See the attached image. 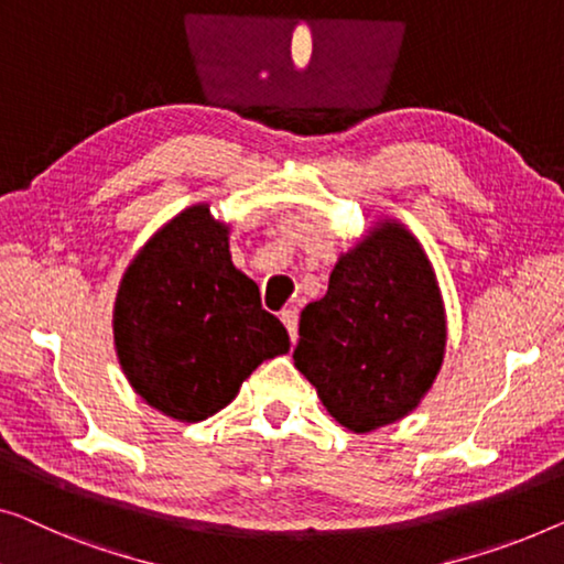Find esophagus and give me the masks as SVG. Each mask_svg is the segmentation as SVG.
<instances>
[{
    "instance_id": "esophagus-1",
    "label": "esophagus",
    "mask_w": 564,
    "mask_h": 564,
    "mask_svg": "<svg viewBox=\"0 0 564 564\" xmlns=\"http://www.w3.org/2000/svg\"><path fill=\"white\" fill-rule=\"evenodd\" d=\"M281 322H283L285 329H289L291 341H296V336H299V314H296V311L283 308L281 311Z\"/></svg>"
}]
</instances>
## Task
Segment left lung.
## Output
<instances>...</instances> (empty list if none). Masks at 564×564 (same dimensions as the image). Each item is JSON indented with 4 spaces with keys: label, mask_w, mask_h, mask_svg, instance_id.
Segmentation results:
<instances>
[{
    "label": "left lung",
    "mask_w": 564,
    "mask_h": 564,
    "mask_svg": "<svg viewBox=\"0 0 564 564\" xmlns=\"http://www.w3.org/2000/svg\"><path fill=\"white\" fill-rule=\"evenodd\" d=\"M445 304L423 242L380 217L301 311L293 365L336 423L372 433L413 413L445 357Z\"/></svg>",
    "instance_id": "8db88e82"
}]
</instances>
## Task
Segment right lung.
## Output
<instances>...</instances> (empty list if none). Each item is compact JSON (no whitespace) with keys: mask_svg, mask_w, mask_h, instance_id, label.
<instances>
[{"mask_svg":"<svg viewBox=\"0 0 564 564\" xmlns=\"http://www.w3.org/2000/svg\"><path fill=\"white\" fill-rule=\"evenodd\" d=\"M113 347L126 380L159 413L199 423L230 405L289 334L232 265L230 225L209 202L164 223L131 258L113 304Z\"/></svg>","mask_w":564,"mask_h":564,"instance_id":"obj_1","label":"right lung"}]
</instances>
